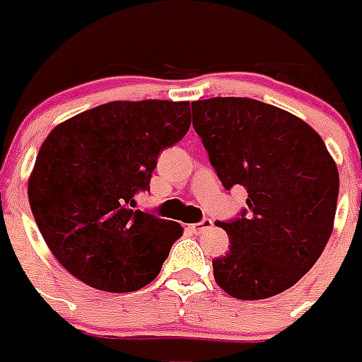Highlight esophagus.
<instances>
[{
  "label": "esophagus",
  "instance_id": "34e87169",
  "mask_svg": "<svg viewBox=\"0 0 362 362\" xmlns=\"http://www.w3.org/2000/svg\"><path fill=\"white\" fill-rule=\"evenodd\" d=\"M212 226H214V221L210 220V218H204V220H201L199 223H193L192 229L195 233H204L209 231V229H212Z\"/></svg>",
  "mask_w": 362,
  "mask_h": 362
}]
</instances>
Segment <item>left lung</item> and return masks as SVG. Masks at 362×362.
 <instances>
[{
  "label": "left lung",
  "instance_id": "8db88e82",
  "mask_svg": "<svg viewBox=\"0 0 362 362\" xmlns=\"http://www.w3.org/2000/svg\"><path fill=\"white\" fill-rule=\"evenodd\" d=\"M192 110L223 187L247 192L240 218L218 221L231 246L212 261L216 284L240 300L274 297L314 267L331 238L337 163L306 122L257 99H203Z\"/></svg>",
  "mask_w": 362,
  "mask_h": 362
}]
</instances>
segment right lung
<instances>
[{"label":"right lung","instance_id":"right-lung-1","mask_svg":"<svg viewBox=\"0 0 362 362\" xmlns=\"http://www.w3.org/2000/svg\"><path fill=\"white\" fill-rule=\"evenodd\" d=\"M189 101H110L56 125L37 153L28 197L59 264L86 286H148L182 237L180 223L133 210L161 150L186 135Z\"/></svg>","mask_w":362,"mask_h":362}]
</instances>
